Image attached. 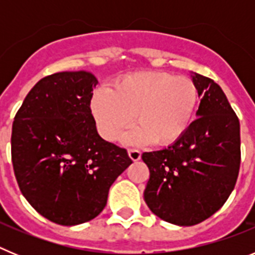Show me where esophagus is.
<instances>
[{"instance_id":"obj_1","label":"esophagus","mask_w":255,"mask_h":255,"mask_svg":"<svg viewBox=\"0 0 255 255\" xmlns=\"http://www.w3.org/2000/svg\"><path fill=\"white\" fill-rule=\"evenodd\" d=\"M128 153H129V157L132 161H139L141 157V152L139 149H129Z\"/></svg>"}]
</instances>
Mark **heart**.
Here are the masks:
<instances>
[{
  "mask_svg": "<svg viewBox=\"0 0 255 255\" xmlns=\"http://www.w3.org/2000/svg\"><path fill=\"white\" fill-rule=\"evenodd\" d=\"M198 92L186 76L149 71L119 79L111 91L100 88L91 101L92 114L101 135L115 140L134 121L125 135L129 143L168 145L181 138L194 114Z\"/></svg>",
  "mask_w": 255,
  "mask_h": 255,
  "instance_id": "obj_1",
  "label": "heart"
}]
</instances>
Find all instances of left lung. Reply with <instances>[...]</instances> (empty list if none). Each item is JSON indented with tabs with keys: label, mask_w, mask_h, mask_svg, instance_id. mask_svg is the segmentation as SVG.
Masks as SVG:
<instances>
[{
	"label": "left lung",
	"mask_w": 255,
	"mask_h": 255,
	"mask_svg": "<svg viewBox=\"0 0 255 255\" xmlns=\"http://www.w3.org/2000/svg\"><path fill=\"white\" fill-rule=\"evenodd\" d=\"M202 97L197 116L168 148L144 152L149 168L144 200L161 220L200 224L224 206L240 168V124L220 85L194 74Z\"/></svg>",
	"instance_id": "left-lung-1"
}]
</instances>
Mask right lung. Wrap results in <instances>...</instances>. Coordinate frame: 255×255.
<instances>
[{
	"label": "right lung",
	"instance_id": "obj_1",
	"mask_svg": "<svg viewBox=\"0 0 255 255\" xmlns=\"http://www.w3.org/2000/svg\"><path fill=\"white\" fill-rule=\"evenodd\" d=\"M96 76L64 71L40 79L15 115L13 172L22 195L47 220L74 226L100 215L108 190L132 161L97 132Z\"/></svg>",
	"mask_w": 255,
	"mask_h": 255
}]
</instances>
